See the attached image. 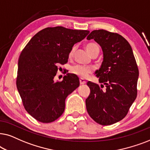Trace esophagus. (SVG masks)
<instances>
[{"instance_id": "esophagus-1", "label": "esophagus", "mask_w": 150, "mask_h": 150, "mask_svg": "<svg viewBox=\"0 0 150 150\" xmlns=\"http://www.w3.org/2000/svg\"><path fill=\"white\" fill-rule=\"evenodd\" d=\"M79 82H80V84H84V83H86V81L84 79L80 78L79 79Z\"/></svg>"}]
</instances>
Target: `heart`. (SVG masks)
<instances>
[{"label":"heart","instance_id":"b5f03b06","mask_svg":"<svg viewBox=\"0 0 150 150\" xmlns=\"http://www.w3.org/2000/svg\"><path fill=\"white\" fill-rule=\"evenodd\" d=\"M86 49V51L91 55H93L95 54H99V47L98 45H97L96 43L91 42L87 44L85 46ZM75 47H73L72 48L71 51L69 52V57H71L74 54V52H75ZM93 68L90 66H83V65H75L71 67V72L72 73L75 74V75H77V76L81 77V78H86L89 74L93 73Z\"/></svg>","mask_w":150,"mask_h":150}]
</instances>
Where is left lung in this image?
<instances>
[{
	"label": "left lung",
	"mask_w": 150,
	"mask_h": 150,
	"mask_svg": "<svg viewBox=\"0 0 150 150\" xmlns=\"http://www.w3.org/2000/svg\"><path fill=\"white\" fill-rule=\"evenodd\" d=\"M101 46L103 60L96 71L101 87L88 81L91 93L86 99V110L95 122L102 125L122 120L137 98L139 69L128 42L119 33L94 30L87 40Z\"/></svg>",
	"instance_id": "left-lung-1"
}]
</instances>
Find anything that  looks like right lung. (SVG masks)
<instances>
[{
	"instance_id": "1",
	"label": "right lung",
	"mask_w": 150,
	"mask_h": 150,
	"mask_svg": "<svg viewBox=\"0 0 150 150\" xmlns=\"http://www.w3.org/2000/svg\"><path fill=\"white\" fill-rule=\"evenodd\" d=\"M87 30L63 27L45 28L30 40L18 59L16 86L24 108L40 122H53L62 115L65 99L79 86L78 77L67 73L54 81L58 65L67 63L75 43L84 39Z\"/></svg>"
}]
</instances>
